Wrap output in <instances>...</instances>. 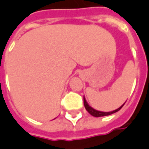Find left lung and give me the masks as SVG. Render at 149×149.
<instances>
[{
    "label": "left lung",
    "instance_id": "8db88e82",
    "mask_svg": "<svg viewBox=\"0 0 149 149\" xmlns=\"http://www.w3.org/2000/svg\"><path fill=\"white\" fill-rule=\"evenodd\" d=\"M83 102H84V106H85V108H86V110L89 112L91 116H93L95 117H100V116H109V115H111V114L113 113H116V112H117L118 111H120L121 108H122V107L124 105V103H123L122 106L120 107H119L118 109H116V110L115 111H110V112H103V111H96L95 110V109H93L91 107H90L89 105H88V103H86V100H85V98L83 97Z\"/></svg>",
    "mask_w": 149,
    "mask_h": 149
}]
</instances>
